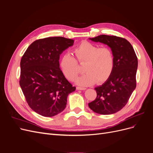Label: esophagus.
<instances>
[{"label":"esophagus","instance_id":"esophagus-1","mask_svg":"<svg viewBox=\"0 0 153 153\" xmlns=\"http://www.w3.org/2000/svg\"><path fill=\"white\" fill-rule=\"evenodd\" d=\"M77 90H85L86 88L85 87H76Z\"/></svg>","mask_w":153,"mask_h":153}]
</instances>
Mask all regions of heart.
I'll return each mask as SVG.
<instances>
[{
    "label": "heart",
    "mask_w": 153,
    "mask_h": 153,
    "mask_svg": "<svg viewBox=\"0 0 153 153\" xmlns=\"http://www.w3.org/2000/svg\"><path fill=\"white\" fill-rule=\"evenodd\" d=\"M74 53L78 62L85 64L84 70L86 72L77 78V84L89 86L94 84L96 81L97 84H102L112 75L115 59L110 48H100L97 45L82 41L74 49ZM77 61L69 53L63 54L60 59V68L69 80H75L80 72Z\"/></svg>",
    "instance_id": "b5f03b06"
}]
</instances>
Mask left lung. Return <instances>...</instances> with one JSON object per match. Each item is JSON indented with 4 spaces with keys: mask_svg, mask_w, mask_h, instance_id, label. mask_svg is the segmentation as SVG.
<instances>
[{
    "mask_svg": "<svg viewBox=\"0 0 153 153\" xmlns=\"http://www.w3.org/2000/svg\"><path fill=\"white\" fill-rule=\"evenodd\" d=\"M89 39L107 45L114 54L115 64L112 75L102 85L95 88L96 98L88 105L97 114H115L127 104L136 88L137 57L132 45L124 38L100 35Z\"/></svg>",
    "mask_w": 153,
    "mask_h": 153,
    "instance_id": "obj_1",
    "label": "left lung"
}]
</instances>
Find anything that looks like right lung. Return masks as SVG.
Instances as JSON below:
<instances>
[{"label": "right lung", "mask_w": 153, "mask_h": 153, "mask_svg": "<svg viewBox=\"0 0 153 153\" xmlns=\"http://www.w3.org/2000/svg\"><path fill=\"white\" fill-rule=\"evenodd\" d=\"M74 40L50 37L34 41L20 61V85L27 103L37 114L53 117L66 108L69 94L75 87L59 68V57Z\"/></svg>", "instance_id": "obj_1"}]
</instances>
